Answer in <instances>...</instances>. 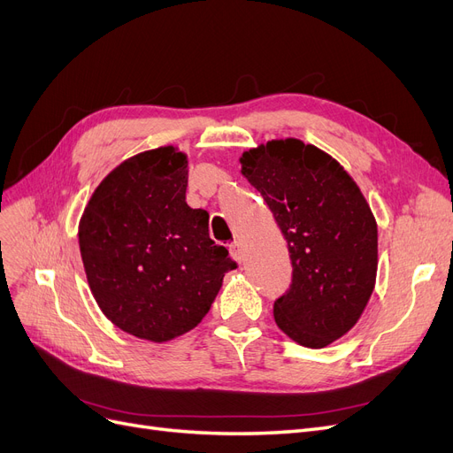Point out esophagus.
Returning a JSON list of instances; mask_svg holds the SVG:
<instances>
[{
	"instance_id": "obj_1",
	"label": "esophagus",
	"mask_w": 453,
	"mask_h": 453,
	"mask_svg": "<svg viewBox=\"0 0 453 453\" xmlns=\"http://www.w3.org/2000/svg\"><path fill=\"white\" fill-rule=\"evenodd\" d=\"M229 252H231V257L235 259L237 263H244V259H246L244 257V250H242V244L239 241L229 244Z\"/></svg>"
}]
</instances>
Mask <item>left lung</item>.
Listing matches in <instances>:
<instances>
[{
  "label": "left lung",
  "mask_w": 453,
  "mask_h": 453,
  "mask_svg": "<svg viewBox=\"0 0 453 453\" xmlns=\"http://www.w3.org/2000/svg\"><path fill=\"white\" fill-rule=\"evenodd\" d=\"M242 175L288 241L289 291L274 321L298 345L321 349L357 325L377 278V222L358 184L325 150L288 138L244 150Z\"/></svg>",
  "instance_id": "8db88e82"
}]
</instances>
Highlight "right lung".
I'll return each instance as SVG.
<instances>
[{
	"label": "right lung",
	"mask_w": 453,
	"mask_h": 453,
	"mask_svg": "<svg viewBox=\"0 0 453 453\" xmlns=\"http://www.w3.org/2000/svg\"><path fill=\"white\" fill-rule=\"evenodd\" d=\"M188 158L173 145L111 170L78 226L98 308L123 332L155 343L196 328L237 263L209 237V212L187 203Z\"/></svg>",
	"instance_id": "right-lung-1"
}]
</instances>
